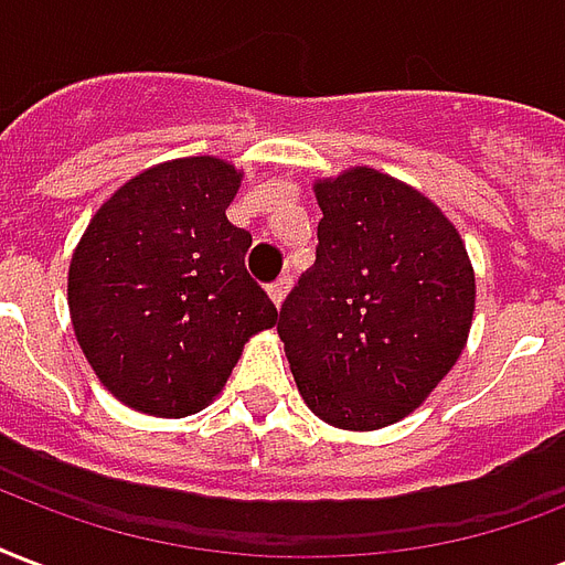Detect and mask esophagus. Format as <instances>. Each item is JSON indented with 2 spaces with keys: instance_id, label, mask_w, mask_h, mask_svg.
<instances>
[{
  "instance_id": "obj_1",
  "label": "esophagus",
  "mask_w": 565,
  "mask_h": 565,
  "mask_svg": "<svg viewBox=\"0 0 565 565\" xmlns=\"http://www.w3.org/2000/svg\"><path fill=\"white\" fill-rule=\"evenodd\" d=\"M287 290H290V275H281L278 281L269 284V299L275 301V308H281V301L287 299Z\"/></svg>"
}]
</instances>
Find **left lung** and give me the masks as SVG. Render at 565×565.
Returning <instances> with one entry per match:
<instances>
[{"instance_id":"1","label":"left lung","mask_w":565,"mask_h":565,"mask_svg":"<svg viewBox=\"0 0 565 565\" xmlns=\"http://www.w3.org/2000/svg\"><path fill=\"white\" fill-rule=\"evenodd\" d=\"M317 260L278 334L313 415L340 429L397 424L462 355L473 269L459 231L417 189L359 166L317 180Z\"/></svg>"}]
</instances>
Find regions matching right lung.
<instances>
[{
    "mask_svg": "<svg viewBox=\"0 0 565 565\" xmlns=\"http://www.w3.org/2000/svg\"><path fill=\"white\" fill-rule=\"evenodd\" d=\"M243 174L215 157L171 159L124 183L85 227L67 305L97 379L124 406L195 415L278 311L245 273L252 234L227 222Z\"/></svg>",
    "mask_w": 565,
    "mask_h": 565,
    "instance_id": "add662e5",
    "label": "right lung"
}]
</instances>
